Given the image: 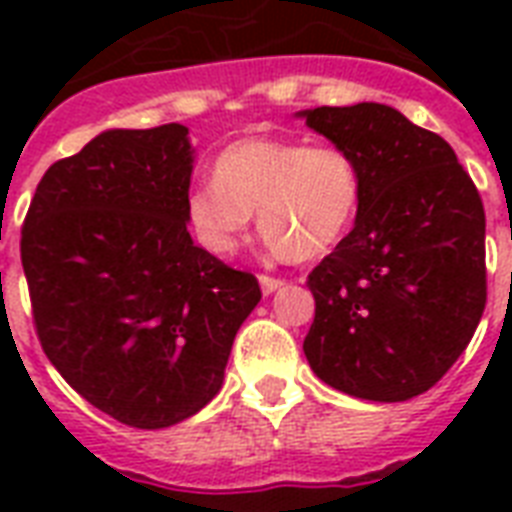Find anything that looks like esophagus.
<instances>
[{
  "mask_svg": "<svg viewBox=\"0 0 512 512\" xmlns=\"http://www.w3.org/2000/svg\"><path fill=\"white\" fill-rule=\"evenodd\" d=\"M260 287H263V292L265 295H271V292H276V289L279 287H284V281L281 279H276V276H260Z\"/></svg>",
  "mask_w": 512,
  "mask_h": 512,
  "instance_id": "1",
  "label": "esophagus"
}]
</instances>
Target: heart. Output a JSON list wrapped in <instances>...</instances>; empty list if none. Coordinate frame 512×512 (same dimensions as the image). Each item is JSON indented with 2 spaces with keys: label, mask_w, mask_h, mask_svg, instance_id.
<instances>
[{
  "label": "heart",
  "mask_w": 512,
  "mask_h": 512,
  "mask_svg": "<svg viewBox=\"0 0 512 512\" xmlns=\"http://www.w3.org/2000/svg\"><path fill=\"white\" fill-rule=\"evenodd\" d=\"M361 207V172L335 146L303 140L244 138L225 146L212 180L185 196V225L209 255L239 249L249 225L260 220L276 255L313 260L345 239Z\"/></svg>",
  "instance_id": "1"
}]
</instances>
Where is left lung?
I'll return each mask as SVG.
<instances>
[{"mask_svg":"<svg viewBox=\"0 0 512 512\" xmlns=\"http://www.w3.org/2000/svg\"><path fill=\"white\" fill-rule=\"evenodd\" d=\"M358 164L356 225L308 276L303 350L319 380L366 401L430 390L486 305V215L441 135L382 103L300 111Z\"/></svg>","mask_w":512,"mask_h":512,"instance_id":"1","label":"left lung"}]
</instances>
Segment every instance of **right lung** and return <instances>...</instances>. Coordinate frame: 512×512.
<instances>
[{"instance_id": "add662e5", "label": "right lung", "mask_w": 512, "mask_h": 512, "mask_svg": "<svg viewBox=\"0 0 512 512\" xmlns=\"http://www.w3.org/2000/svg\"><path fill=\"white\" fill-rule=\"evenodd\" d=\"M188 127L108 130L36 185L20 260L42 350L95 409L170 428L223 388L260 303L252 273L193 244Z\"/></svg>"}]
</instances>
